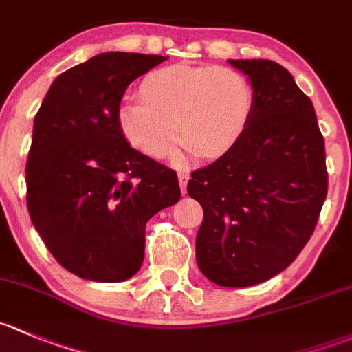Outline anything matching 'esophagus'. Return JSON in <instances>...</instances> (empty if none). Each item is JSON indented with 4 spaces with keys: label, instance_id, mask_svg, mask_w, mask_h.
<instances>
[{
    "label": "esophagus",
    "instance_id": "obj_1",
    "mask_svg": "<svg viewBox=\"0 0 352 352\" xmlns=\"http://www.w3.org/2000/svg\"><path fill=\"white\" fill-rule=\"evenodd\" d=\"M188 179H190V177H188V173H184V172L179 173V184H180V190H182V194H186L187 192Z\"/></svg>",
    "mask_w": 352,
    "mask_h": 352
}]
</instances>
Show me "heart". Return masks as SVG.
<instances>
[{"instance_id": "obj_1", "label": "heart", "mask_w": 352, "mask_h": 352, "mask_svg": "<svg viewBox=\"0 0 352 352\" xmlns=\"http://www.w3.org/2000/svg\"><path fill=\"white\" fill-rule=\"evenodd\" d=\"M138 94L120 104L118 126L129 145L153 158L170 157L179 133L201 157L223 155L241 138L254 106L250 80L214 65L157 69L143 77Z\"/></svg>"}]
</instances>
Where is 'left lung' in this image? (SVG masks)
Returning <instances> with one entry per match:
<instances>
[{
    "mask_svg": "<svg viewBox=\"0 0 352 352\" xmlns=\"http://www.w3.org/2000/svg\"><path fill=\"white\" fill-rule=\"evenodd\" d=\"M229 64L254 92L241 138L192 173L187 192L204 221L197 266L221 287H251L283 272L312 236L327 195L324 136L309 98L287 69L265 58Z\"/></svg>",
    "mask_w": 352,
    "mask_h": 352,
    "instance_id": "obj_1",
    "label": "left lung"
}]
</instances>
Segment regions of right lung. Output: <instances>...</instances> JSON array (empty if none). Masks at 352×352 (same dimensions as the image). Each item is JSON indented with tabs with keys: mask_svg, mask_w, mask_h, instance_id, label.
I'll return each mask as SVG.
<instances>
[{
	"mask_svg": "<svg viewBox=\"0 0 352 352\" xmlns=\"http://www.w3.org/2000/svg\"><path fill=\"white\" fill-rule=\"evenodd\" d=\"M166 57L106 52L62 72L33 121L27 206L52 256L80 278H131L145 226L180 199L177 173L129 146L118 108L124 91Z\"/></svg>",
	"mask_w": 352,
	"mask_h": 352,
	"instance_id": "1",
	"label": "right lung"
}]
</instances>
